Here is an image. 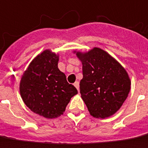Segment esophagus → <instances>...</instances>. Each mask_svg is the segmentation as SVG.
Wrapping results in <instances>:
<instances>
[{
    "label": "esophagus",
    "mask_w": 148,
    "mask_h": 148,
    "mask_svg": "<svg viewBox=\"0 0 148 148\" xmlns=\"http://www.w3.org/2000/svg\"><path fill=\"white\" fill-rule=\"evenodd\" d=\"M74 86H75L76 89H77V90L79 91V90H80V89H79V82H78V81H76V82L74 83Z\"/></svg>",
    "instance_id": "obj_1"
}]
</instances>
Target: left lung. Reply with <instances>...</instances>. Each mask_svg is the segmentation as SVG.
<instances>
[{
    "label": "left lung",
    "mask_w": 148,
    "mask_h": 148,
    "mask_svg": "<svg viewBox=\"0 0 148 148\" xmlns=\"http://www.w3.org/2000/svg\"><path fill=\"white\" fill-rule=\"evenodd\" d=\"M82 62L81 98L91 116L106 118L116 113L127 99L130 80L125 68L99 48L76 53Z\"/></svg>",
    "instance_id": "obj_1"
}]
</instances>
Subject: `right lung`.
<instances>
[{
  "label": "right lung",
  "mask_w": 148,
  "mask_h": 148,
  "mask_svg": "<svg viewBox=\"0 0 148 148\" xmlns=\"http://www.w3.org/2000/svg\"><path fill=\"white\" fill-rule=\"evenodd\" d=\"M58 62V55L45 50L33 59L21 79V97L26 106L45 118L60 116L71 98L77 94L59 71Z\"/></svg>",
  "instance_id": "obj_1"
}]
</instances>
